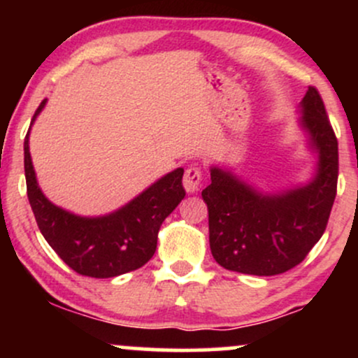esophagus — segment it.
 Listing matches in <instances>:
<instances>
[{
	"label": "esophagus",
	"instance_id": "esophagus-1",
	"mask_svg": "<svg viewBox=\"0 0 358 358\" xmlns=\"http://www.w3.org/2000/svg\"><path fill=\"white\" fill-rule=\"evenodd\" d=\"M200 185H202V171L196 165H192L187 168L183 175V187L188 193H196L199 192Z\"/></svg>",
	"mask_w": 358,
	"mask_h": 358
}]
</instances>
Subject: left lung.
<instances>
[{"mask_svg": "<svg viewBox=\"0 0 358 358\" xmlns=\"http://www.w3.org/2000/svg\"><path fill=\"white\" fill-rule=\"evenodd\" d=\"M299 127L316 153L310 182L261 192L229 168L210 166L202 192L208 208V241L222 268L274 276L298 266L327 229L338 180V141L315 87L299 102Z\"/></svg>", "mask_w": 358, "mask_h": 358, "instance_id": "1", "label": "left lung"}]
</instances>
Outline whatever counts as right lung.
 <instances>
[{"label": "right lung", "mask_w": 358, "mask_h": 358, "mask_svg": "<svg viewBox=\"0 0 358 358\" xmlns=\"http://www.w3.org/2000/svg\"><path fill=\"white\" fill-rule=\"evenodd\" d=\"M45 104L47 99L38 106L31 124ZM30 129L24 138L27 193L40 232L50 248L82 276L114 278L145 266L153 257L163 220L185 199L183 168L156 180L117 210L82 217L57 207L40 190L28 143Z\"/></svg>", "instance_id": "right-lung-1"}]
</instances>
